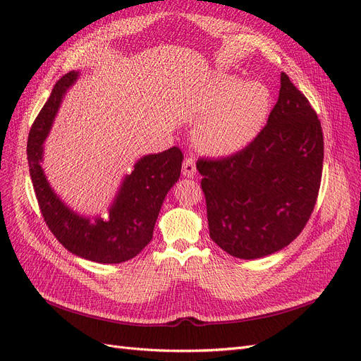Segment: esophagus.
I'll return each instance as SVG.
<instances>
[{
	"label": "esophagus",
	"instance_id": "34e87169",
	"mask_svg": "<svg viewBox=\"0 0 361 361\" xmlns=\"http://www.w3.org/2000/svg\"><path fill=\"white\" fill-rule=\"evenodd\" d=\"M195 171H197V169H195V161L191 157H188L187 159L183 161L182 174H183V176H187V178H194Z\"/></svg>",
	"mask_w": 361,
	"mask_h": 361
}]
</instances>
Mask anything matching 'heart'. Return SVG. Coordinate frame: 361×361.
<instances>
[{
  "label": "heart",
  "mask_w": 361,
  "mask_h": 361,
  "mask_svg": "<svg viewBox=\"0 0 361 361\" xmlns=\"http://www.w3.org/2000/svg\"><path fill=\"white\" fill-rule=\"evenodd\" d=\"M269 92L259 82L220 76L204 101L207 114L195 128V141L212 155H228L247 146L264 125Z\"/></svg>",
  "instance_id": "obj_1"
}]
</instances>
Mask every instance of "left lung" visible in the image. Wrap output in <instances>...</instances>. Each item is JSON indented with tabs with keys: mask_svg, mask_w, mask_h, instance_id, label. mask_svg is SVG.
I'll list each match as a JSON object with an SVG mask.
<instances>
[{
	"mask_svg": "<svg viewBox=\"0 0 361 361\" xmlns=\"http://www.w3.org/2000/svg\"><path fill=\"white\" fill-rule=\"evenodd\" d=\"M322 162L318 114L283 72L279 101L255 140L231 157L197 161L212 241L239 259L289 245L314 209Z\"/></svg>",
	"mask_w": 361,
	"mask_h": 361,
	"instance_id": "8db88e82",
	"label": "left lung"
}]
</instances>
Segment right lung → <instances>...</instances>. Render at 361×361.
Returning <instances> with one entry per match:
<instances>
[{
  "label": "right lung",
  "instance_id": "add662e5",
  "mask_svg": "<svg viewBox=\"0 0 361 361\" xmlns=\"http://www.w3.org/2000/svg\"><path fill=\"white\" fill-rule=\"evenodd\" d=\"M76 76L78 73L72 71L56 82L49 99L30 129L27 157L32 188L43 220L64 248L97 264H122L135 257L152 241L161 204L180 176L183 154L174 146L158 155L141 158L134 171L125 178L108 220L90 223L89 218L73 214L51 190L40 161L42 145L61 97Z\"/></svg>",
  "mask_w": 361,
  "mask_h": 361
}]
</instances>
